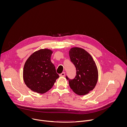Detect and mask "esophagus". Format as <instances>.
I'll use <instances>...</instances> for the list:
<instances>
[{
  "label": "esophagus",
  "instance_id": "esophagus-1",
  "mask_svg": "<svg viewBox=\"0 0 127 127\" xmlns=\"http://www.w3.org/2000/svg\"><path fill=\"white\" fill-rule=\"evenodd\" d=\"M65 72H62V73L59 74V76H61V77H64V76H65Z\"/></svg>",
  "mask_w": 127,
  "mask_h": 127
}]
</instances>
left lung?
<instances>
[{
    "label": "left lung",
    "instance_id": "8db88e82",
    "mask_svg": "<svg viewBox=\"0 0 127 127\" xmlns=\"http://www.w3.org/2000/svg\"><path fill=\"white\" fill-rule=\"evenodd\" d=\"M71 61L76 69L74 79H66L69 81L70 88L79 95L88 94L93 90L98 80V70L95 61L90 54L84 49L73 47L69 51Z\"/></svg>",
    "mask_w": 127,
    "mask_h": 127
}]
</instances>
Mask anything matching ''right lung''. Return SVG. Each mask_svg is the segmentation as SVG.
<instances>
[{
  "label": "right lung",
  "mask_w": 127,
  "mask_h": 127,
  "mask_svg": "<svg viewBox=\"0 0 127 127\" xmlns=\"http://www.w3.org/2000/svg\"><path fill=\"white\" fill-rule=\"evenodd\" d=\"M53 51L48 49L33 52L25 62L23 79L26 85L32 91L43 94L54 85L59 75L51 61Z\"/></svg>",
  "instance_id": "1"
}]
</instances>
